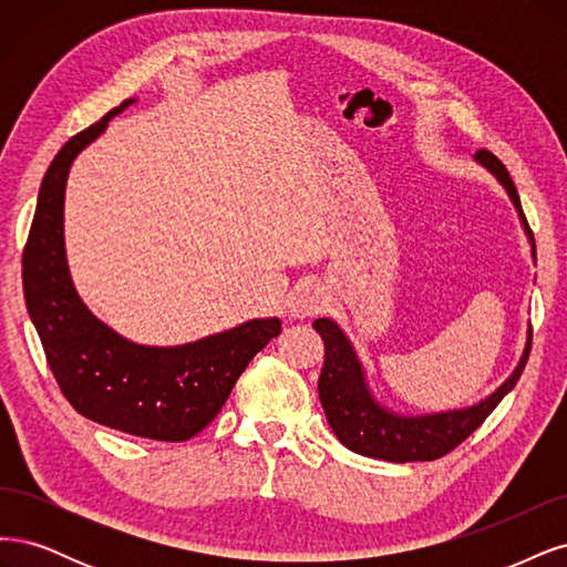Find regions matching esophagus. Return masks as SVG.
Instances as JSON below:
<instances>
[{
  "label": "esophagus",
  "mask_w": 567,
  "mask_h": 567,
  "mask_svg": "<svg viewBox=\"0 0 567 567\" xmlns=\"http://www.w3.org/2000/svg\"><path fill=\"white\" fill-rule=\"evenodd\" d=\"M327 303V295L320 285H303L289 297V313L295 318H306L318 313Z\"/></svg>",
  "instance_id": "obj_1"
}]
</instances>
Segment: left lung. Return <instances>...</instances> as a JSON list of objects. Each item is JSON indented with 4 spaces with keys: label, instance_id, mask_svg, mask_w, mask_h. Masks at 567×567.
<instances>
[{
    "label": "left lung",
    "instance_id": "left-lung-1",
    "mask_svg": "<svg viewBox=\"0 0 567 567\" xmlns=\"http://www.w3.org/2000/svg\"><path fill=\"white\" fill-rule=\"evenodd\" d=\"M476 162H481L508 193L511 203H514L520 216V224L529 237V245H533V259L537 261L535 237L527 226L518 190L514 186V181H511L506 167L489 151H478ZM313 330L324 341V364L318 379V393L324 416L327 422H330L334 435L339 437L341 445H346L351 452L395 464L433 462L437 456L454 450L456 445H462L492 414V410L502 403V398L516 386V381L525 370L529 343H533V327H527V341L516 370L511 372V377L495 393H489L481 403L437 414L405 416L377 403L368 386V379H364L362 362L355 355L353 343L341 332V327L334 320L318 318L313 322Z\"/></svg>",
    "mask_w": 567,
    "mask_h": 567
}]
</instances>
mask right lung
<instances>
[{
	"instance_id": "add662e5",
	"label": "right lung",
	"mask_w": 567,
	"mask_h": 567,
	"mask_svg": "<svg viewBox=\"0 0 567 567\" xmlns=\"http://www.w3.org/2000/svg\"><path fill=\"white\" fill-rule=\"evenodd\" d=\"M132 103L72 136L49 164L23 249V291L49 368L72 408L122 433L181 443L221 412L249 360L280 334V320H247L181 346H143L84 306L65 259V181L75 157Z\"/></svg>"
}]
</instances>
